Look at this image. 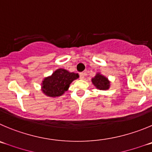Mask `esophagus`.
<instances>
[{"label":"esophagus","instance_id":"34e87169","mask_svg":"<svg viewBox=\"0 0 152 152\" xmlns=\"http://www.w3.org/2000/svg\"><path fill=\"white\" fill-rule=\"evenodd\" d=\"M79 75H80V78H81V79H84L85 76H86V73H81Z\"/></svg>","mask_w":152,"mask_h":152}]
</instances>
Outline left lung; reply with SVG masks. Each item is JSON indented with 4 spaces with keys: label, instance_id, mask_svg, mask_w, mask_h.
<instances>
[{
    "label": "left lung",
    "instance_id": "left-lung-1",
    "mask_svg": "<svg viewBox=\"0 0 152 152\" xmlns=\"http://www.w3.org/2000/svg\"><path fill=\"white\" fill-rule=\"evenodd\" d=\"M91 83L96 88L102 91L108 90L111 86V82L108 78L100 73H97L95 76L91 78Z\"/></svg>",
    "mask_w": 152,
    "mask_h": 152
}]
</instances>
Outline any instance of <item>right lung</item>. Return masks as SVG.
<instances>
[{"label":"right lung","mask_w":152,"mask_h":152,"mask_svg":"<svg viewBox=\"0 0 152 152\" xmlns=\"http://www.w3.org/2000/svg\"><path fill=\"white\" fill-rule=\"evenodd\" d=\"M79 77L78 73H71L63 68H58L51 76H46L42 79L41 91L47 97H60L69 89L73 81Z\"/></svg>","instance_id":"obj_1"}]
</instances>
